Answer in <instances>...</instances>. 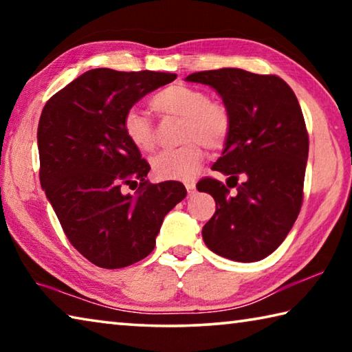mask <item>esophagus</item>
I'll use <instances>...</instances> for the list:
<instances>
[{
    "label": "esophagus",
    "mask_w": 352,
    "mask_h": 352,
    "mask_svg": "<svg viewBox=\"0 0 352 352\" xmlns=\"http://www.w3.org/2000/svg\"><path fill=\"white\" fill-rule=\"evenodd\" d=\"M184 186H186L188 194H194L195 192V182H186V183H184Z\"/></svg>",
    "instance_id": "34e87169"
}]
</instances>
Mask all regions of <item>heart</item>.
I'll use <instances>...</instances> for the list:
<instances>
[{"instance_id": "obj_1", "label": "heart", "mask_w": 352, "mask_h": 352, "mask_svg": "<svg viewBox=\"0 0 352 352\" xmlns=\"http://www.w3.org/2000/svg\"><path fill=\"white\" fill-rule=\"evenodd\" d=\"M152 107L162 116L182 119L180 147L160 152L151 160L153 175L160 180H192L205 160V148L219 151L231 133L228 107L210 100L200 88L175 83L152 98ZM122 132L130 144L140 152H152L157 135L144 113L130 109L122 118Z\"/></svg>"}]
</instances>
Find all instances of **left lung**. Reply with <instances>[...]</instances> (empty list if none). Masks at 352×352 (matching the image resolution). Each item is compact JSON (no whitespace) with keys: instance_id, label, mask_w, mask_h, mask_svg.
I'll return each instance as SVG.
<instances>
[{"instance_id":"obj_1","label":"left lung","mask_w":352,"mask_h":352,"mask_svg":"<svg viewBox=\"0 0 352 352\" xmlns=\"http://www.w3.org/2000/svg\"><path fill=\"white\" fill-rule=\"evenodd\" d=\"M186 80L211 85L233 122L222 157L212 166L228 175L226 184L212 177L197 183L216 200V212L201 231L204 241L226 259H264L289 234L305 197L309 135L301 107L275 74L222 68L189 74ZM239 176L244 182L237 185Z\"/></svg>"}]
</instances>
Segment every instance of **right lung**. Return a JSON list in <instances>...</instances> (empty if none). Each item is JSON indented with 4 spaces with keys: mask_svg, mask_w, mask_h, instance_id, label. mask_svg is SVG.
<instances>
[{
    "mask_svg": "<svg viewBox=\"0 0 352 352\" xmlns=\"http://www.w3.org/2000/svg\"><path fill=\"white\" fill-rule=\"evenodd\" d=\"M175 77L90 69L41 111L40 183L71 245L102 269H122L151 254L164 216L186 197L180 182L146 180L151 166L122 132L126 111ZM124 186L135 194L124 193Z\"/></svg>",
    "mask_w": 352,
    "mask_h": 352,
    "instance_id": "1",
    "label": "right lung"
}]
</instances>
